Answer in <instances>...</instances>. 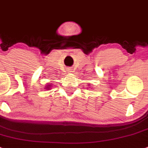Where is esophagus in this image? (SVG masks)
<instances>
[{
  "label": "esophagus",
  "mask_w": 148,
  "mask_h": 148,
  "mask_svg": "<svg viewBox=\"0 0 148 148\" xmlns=\"http://www.w3.org/2000/svg\"><path fill=\"white\" fill-rule=\"evenodd\" d=\"M69 72H72V69H69Z\"/></svg>",
  "instance_id": "obj_1"
}]
</instances>
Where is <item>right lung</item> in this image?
<instances>
[{"label":"right lung","mask_w":148,"mask_h":148,"mask_svg":"<svg viewBox=\"0 0 148 148\" xmlns=\"http://www.w3.org/2000/svg\"><path fill=\"white\" fill-rule=\"evenodd\" d=\"M51 86H47V87H45V88H49L50 89V87H51Z\"/></svg>","instance_id":"add662e5"}]
</instances>
